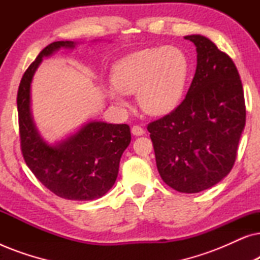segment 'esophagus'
I'll return each instance as SVG.
<instances>
[{
  "instance_id": "1",
  "label": "esophagus",
  "mask_w": 260,
  "mask_h": 260,
  "mask_svg": "<svg viewBox=\"0 0 260 260\" xmlns=\"http://www.w3.org/2000/svg\"><path fill=\"white\" fill-rule=\"evenodd\" d=\"M131 134H133L134 136H142V135L145 134V131L142 129L141 126L134 125L133 127H131Z\"/></svg>"
}]
</instances>
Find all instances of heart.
Segmentation results:
<instances>
[{"instance_id":"heart-1","label":"heart","mask_w":260,"mask_h":260,"mask_svg":"<svg viewBox=\"0 0 260 260\" xmlns=\"http://www.w3.org/2000/svg\"><path fill=\"white\" fill-rule=\"evenodd\" d=\"M190 63L182 49L175 46L144 48L119 59L111 70L112 86L106 95L117 109L129 103L126 94L137 92L141 109L149 115L163 116L182 101L189 78Z\"/></svg>"}]
</instances>
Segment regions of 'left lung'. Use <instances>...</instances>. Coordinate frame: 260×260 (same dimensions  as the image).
I'll use <instances>...</instances> for the list:
<instances>
[{"label": "left lung", "instance_id": "obj_1", "mask_svg": "<svg viewBox=\"0 0 260 260\" xmlns=\"http://www.w3.org/2000/svg\"><path fill=\"white\" fill-rule=\"evenodd\" d=\"M197 47V71L183 102L148 125L162 180L181 193L208 189L229 175L246 122L238 70L202 35L184 37Z\"/></svg>", "mask_w": 260, "mask_h": 260}]
</instances>
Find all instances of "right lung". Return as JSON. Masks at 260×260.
I'll use <instances>...</instances> for the list:
<instances>
[{
  "label": "right lung",
  "instance_id": "right-lung-1",
  "mask_svg": "<svg viewBox=\"0 0 260 260\" xmlns=\"http://www.w3.org/2000/svg\"><path fill=\"white\" fill-rule=\"evenodd\" d=\"M77 45L55 41L42 49L21 79L17 112L21 150L28 168L58 197L86 201L102 198L115 184L120 157L131 141L129 125L90 120L61 141L48 143L39 134L30 108L31 81L42 59Z\"/></svg>",
  "mask_w": 260,
  "mask_h": 260
}]
</instances>
